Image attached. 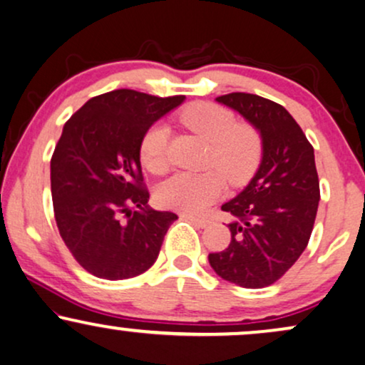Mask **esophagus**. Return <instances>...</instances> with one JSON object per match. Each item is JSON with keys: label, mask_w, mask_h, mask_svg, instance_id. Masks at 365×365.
<instances>
[{"label": "esophagus", "mask_w": 365, "mask_h": 365, "mask_svg": "<svg viewBox=\"0 0 365 365\" xmlns=\"http://www.w3.org/2000/svg\"><path fill=\"white\" fill-rule=\"evenodd\" d=\"M182 217H185V219L190 220L192 224H195L197 227H205V225L209 224V219H207V217H202V215H193V214H182Z\"/></svg>", "instance_id": "34e87169"}]
</instances>
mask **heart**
I'll return each instance as SVG.
<instances>
[{
    "mask_svg": "<svg viewBox=\"0 0 365 365\" xmlns=\"http://www.w3.org/2000/svg\"><path fill=\"white\" fill-rule=\"evenodd\" d=\"M183 128L210 143L205 165L217 170L180 172L165 180L156 190V200L167 209L197 214L205 210L225 190V174L232 185L251 177L262 155V136L255 124L237 121L225 106L198 101L177 114ZM140 158L148 172L163 175L170 168V128L155 123L140 141Z\"/></svg>",
    "mask_w": 365,
    "mask_h": 365,
    "instance_id": "b5f03b06",
    "label": "heart"
}]
</instances>
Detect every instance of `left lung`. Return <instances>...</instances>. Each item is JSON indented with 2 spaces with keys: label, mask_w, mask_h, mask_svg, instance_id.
Instances as JSON below:
<instances>
[{
  "label": "left lung",
  "mask_w": 365,
  "mask_h": 365,
  "mask_svg": "<svg viewBox=\"0 0 365 365\" xmlns=\"http://www.w3.org/2000/svg\"><path fill=\"white\" fill-rule=\"evenodd\" d=\"M262 136V160L251 183L222 205L234 215L230 242L210 252L220 278L242 288H264L292 267L310 241L320 183L313 146L292 114L274 101L247 92L219 96Z\"/></svg>",
  "instance_id": "8db88e82"
}]
</instances>
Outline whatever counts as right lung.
Wrapping results in <instances>:
<instances>
[{"label":"right lung","mask_w":365,"mask_h":365,"mask_svg":"<svg viewBox=\"0 0 365 365\" xmlns=\"http://www.w3.org/2000/svg\"><path fill=\"white\" fill-rule=\"evenodd\" d=\"M183 99L110 91L87 101L63 126L50 160L53 214L60 237L87 273L126 279L158 257L178 215L146 205L140 141Z\"/></svg>","instance_id":"add662e5"}]
</instances>
